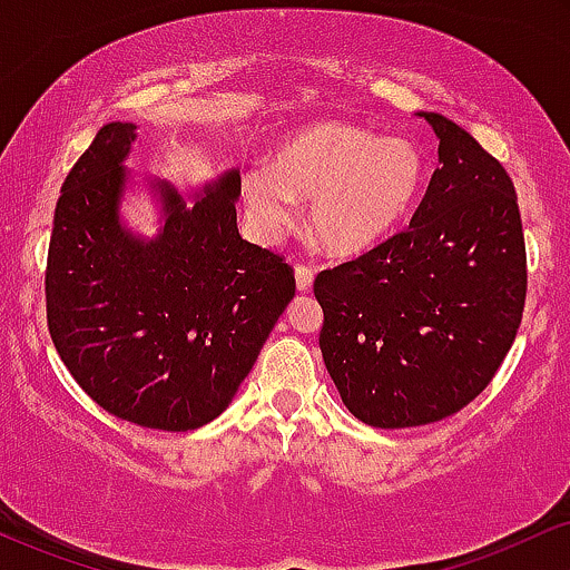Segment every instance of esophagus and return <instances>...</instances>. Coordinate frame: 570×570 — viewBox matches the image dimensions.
I'll return each mask as SVG.
<instances>
[{"label":"esophagus","mask_w":570,"mask_h":570,"mask_svg":"<svg viewBox=\"0 0 570 570\" xmlns=\"http://www.w3.org/2000/svg\"><path fill=\"white\" fill-rule=\"evenodd\" d=\"M312 283H314V269H312V266L298 264L296 266V287H298V291L301 293L312 291Z\"/></svg>","instance_id":"esophagus-1"}]
</instances>
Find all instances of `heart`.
Here are the masks:
<instances>
[{"mask_svg":"<svg viewBox=\"0 0 570 570\" xmlns=\"http://www.w3.org/2000/svg\"><path fill=\"white\" fill-rule=\"evenodd\" d=\"M424 184V157L413 140L346 122H323L287 138L272 165L243 176L247 216L264 234L291 226L309 199V229L327 250L363 253L390 234Z\"/></svg>","mask_w":570,"mask_h":570,"instance_id":"1","label":"heart"}]
</instances>
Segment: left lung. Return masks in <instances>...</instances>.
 Segmentation results:
<instances>
[{"mask_svg": "<svg viewBox=\"0 0 570 570\" xmlns=\"http://www.w3.org/2000/svg\"><path fill=\"white\" fill-rule=\"evenodd\" d=\"M419 117L440 138V167L411 224L314 279L327 373L352 416L381 430L470 405L504 363L525 306L512 178L464 127Z\"/></svg>", "mask_w": 570, "mask_h": 570, "instance_id": "1", "label": "left lung"}]
</instances>
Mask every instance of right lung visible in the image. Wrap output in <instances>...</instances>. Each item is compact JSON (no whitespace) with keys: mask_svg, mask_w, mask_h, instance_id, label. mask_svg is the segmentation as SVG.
Here are the masks:
<instances>
[{"mask_svg":"<svg viewBox=\"0 0 570 570\" xmlns=\"http://www.w3.org/2000/svg\"><path fill=\"white\" fill-rule=\"evenodd\" d=\"M132 122H109L60 186L47 250L50 338L111 416L189 432L232 403L296 296L283 256L239 237V173L186 203L154 184L165 226L140 239L119 220Z\"/></svg>","mask_w":570,"mask_h":570,"instance_id":"add662e5","label":"right lung"}]
</instances>
